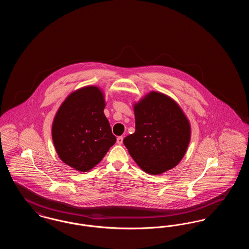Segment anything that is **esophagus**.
Wrapping results in <instances>:
<instances>
[{
    "label": "esophagus",
    "mask_w": 249,
    "mask_h": 249,
    "mask_svg": "<svg viewBox=\"0 0 249 249\" xmlns=\"http://www.w3.org/2000/svg\"><path fill=\"white\" fill-rule=\"evenodd\" d=\"M117 142H118L119 144H121V143L123 142V137H122V136H119V137L117 138Z\"/></svg>",
    "instance_id": "1"
}]
</instances>
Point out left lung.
Listing matches in <instances>:
<instances>
[{
    "instance_id": "obj_1",
    "label": "left lung",
    "mask_w": 249,
    "mask_h": 249,
    "mask_svg": "<svg viewBox=\"0 0 249 249\" xmlns=\"http://www.w3.org/2000/svg\"><path fill=\"white\" fill-rule=\"evenodd\" d=\"M135 131L123 142L135 162L151 175L178 165L190 139L189 120L168 96L150 92L134 106Z\"/></svg>"
}]
</instances>
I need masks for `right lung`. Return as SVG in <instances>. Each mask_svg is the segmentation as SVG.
<instances>
[{"label":"right lung","mask_w":249,"mask_h":249,"mask_svg":"<svg viewBox=\"0 0 249 249\" xmlns=\"http://www.w3.org/2000/svg\"><path fill=\"white\" fill-rule=\"evenodd\" d=\"M104 95L97 87H86L67 97L56 114L52 138L59 159L77 171L97 165L116 142L104 114Z\"/></svg>","instance_id":"obj_1"}]
</instances>
